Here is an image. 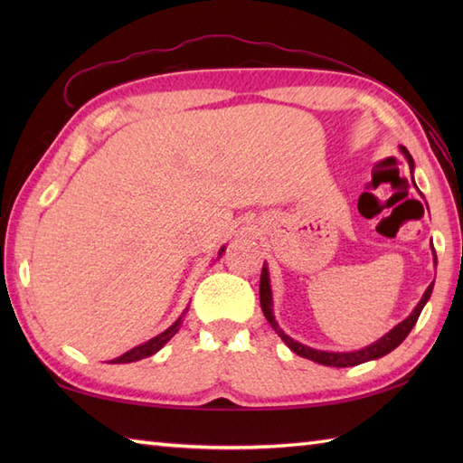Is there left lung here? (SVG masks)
I'll use <instances>...</instances> for the list:
<instances>
[{"label":"left lung","instance_id":"1","mask_svg":"<svg viewBox=\"0 0 463 463\" xmlns=\"http://www.w3.org/2000/svg\"><path fill=\"white\" fill-rule=\"evenodd\" d=\"M400 151L404 153V156L408 159L410 169L414 171V159H411V155L408 153L406 146H400ZM434 264H438L436 252H434ZM431 290H434V282H431L430 287L426 288L424 297H421V300L418 302V307L414 308V312H411L406 320H402L398 326L392 328L388 334H383L380 340L370 344V346L362 348V350H354V352H324V350H314L310 346H304V344L292 340L288 334H284L280 330V326L277 324V320H274V314H272V290H270V279H269L267 264H264V267H262V274H260V307H262L264 317H267V320L270 322V326L277 330L279 336L284 340V344H287V346L294 354H298V356L308 358L312 362H318V364H322V366H334V368L358 366V364H364V362H368V360H376V358L386 356V354H390L392 350L398 348L400 344L406 340V336L411 332V328L416 326V322L420 318V312L424 310L426 302L431 297Z\"/></svg>","mask_w":463,"mask_h":463}]
</instances>
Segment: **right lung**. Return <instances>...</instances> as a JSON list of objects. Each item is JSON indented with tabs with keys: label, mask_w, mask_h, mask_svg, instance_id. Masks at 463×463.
Segmentation results:
<instances>
[{
	"label": "right lung",
	"mask_w": 463,
	"mask_h": 463,
	"mask_svg": "<svg viewBox=\"0 0 463 463\" xmlns=\"http://www.w3.org/2000/svg\"><path fill=\"white\" fill-rule=\"evenodd\" d=\"M222 250H224V247L221 249V252H219V257L222 254ZM189 310V308H186ZM184 310V312H186ZM184 312H183V317H184ZM183 317H179L176 318V322L173 324V326H169L166 328L165 332H161L159 336H155V338H151V340H146L145 344H139V346H135V348H131L129 352H125L123 356H119V358H115V360H111V364H129V362H137V360H143V358H149V356H153L155 352H159L166 342H169L176 332H179V328H181V322H183Z\"/></svg>",
	"instance_id": "right-lung-1"
}]
</instances>
